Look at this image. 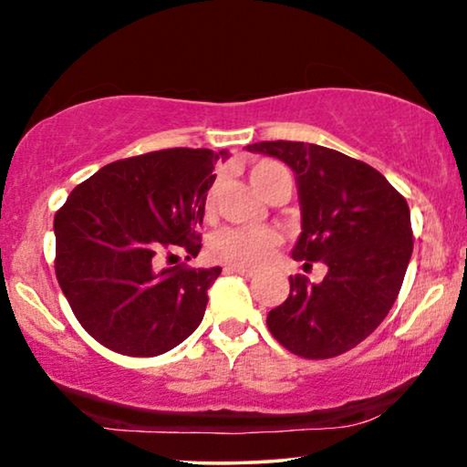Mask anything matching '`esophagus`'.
<instances>
[{"mask_svg":"<svg viewBox=\"0 0 467 467\" xmlns=\"http://www.w3.org/2000/svg\"><path fill=\"white\" fill-rule=\"evenodd\" d=\"M226 271H230V274H239V275H245V277H254L258 274L256 269H250V267H241V265H230V267H226Z\"/></svg>","mask_w":467,"mask_h":467,"instance_id":"esophagus-1","label":"esophagus"}]
</instances>
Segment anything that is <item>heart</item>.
<instances>
[{"label": "heart", "instance_id": "heart-1", "mask_svg": "<svg viewBox=\"0 0 467 467\" xmlns=\"http://www.w3.org/2000/svg\"><path fill=\"white\" fill-rule=\"evenodd\" d=\"M288 179L286 170L277 161H263L254 163L250 168V181L263 196L274 190L277 181ZM213 204V193L206 198V209ZM280 244V234L269 226L258 228H239L228 226L217 230V233L209 241V256L217 263L226 265H241V267H258L274 254V250Z\"/></svg>", "mask_w": 467, "mask_h": 467}]
</instances>
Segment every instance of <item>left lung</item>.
<instances>
[{
	"instance_id": "obj_1",
	"label": "left lung",
	"mask_w": 467,
	"mask_h": 467,
	"mask_svg": "<svg viewBox=\"0 0 467 467\" xmlns=\"http://www.w3.org/2000/svg\"><path fill=\"white\" fill-rule=\"evenodd\" d=\"M245 149L293 170L302 206L293 258L304 269L327 267L321 282L291 275L286 302L267 317L269 332L295 356H340L397 302L414 250L410 206L381 172L326 146L277 140Z\"/></svg>"
}]
</instances>
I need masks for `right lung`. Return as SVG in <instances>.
<instances>
[{
  "mask_svg": "<svg viewBox=\"0 0 467 467\" xmlns=\"http://www.w3.org/2000/svg\"><path fill=\"white\" fill-rule=\"evenodd\" d=\"M228 150L168 149L108 163L77 185L53 220L56 275L81 327L108 349L152 358L202 321L222 267L198 256L206 192Z\"/></svg>",
  "mask_w": 467,
  "mask_h": 467,
  "instance_id": "obj_1",
  "label": "right lung"
}]
</instances>
